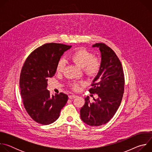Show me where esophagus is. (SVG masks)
<instances>
[{
  "label": "esophagus",
  "mask_w": 152,
  "mask_h": 152,
  "mask_svg": "<svg viewBox=\"0 0 152 152\" xmlns=\"http://www.w3.org/2000/svg\"><path fill=\"white\" fill-rule=\"evenodd\" d=\"M76 97H77V96H76V95H75V94H71V95H70V96H69V98H70V99H75V98H76Z\"/></svg>",
  "instance_id": "1"
}]
</instances>
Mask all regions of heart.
Returning <instances> with one entry per match:
<instances>
[{"label": "heart", "mask_w": 152, "mask_h": 152, "mask_svg": "<svg viewBox=\"0 0 152 152\" xmlns=\"http://www.w3.org/2000/svg\"><path fill=\"white\" fill-rule=\"evenodd\" d=\"M70 59L72 61L82 68L84 73L90 77L96 76L100 71L102 68V60L100 58L95 57L94 55L85 49H78L76 50L71 55ZM66 60L61 58L57 62L56 72L62 73L66 67ZM80 84L82 82H80ZM72 88L75 90H77L79 88V83L72 84Z\"/></svg>", "instance_id": "1"}]
</instances>
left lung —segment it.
Here are the masks:
<instances>
[{
	"label": "left lung",
	"instance_id": "8db88e82",
	"mask_svg": "<svg viewBox=\"0 0 152 152\" xmlns=\"http://www.w3.org/2000/svg\"><path fill=\"white\" fill-rule=\"evenodd\" d=\"M101 52L102 68L89 90L97 94L91 103L88 97L80 110V118L86 124L99 126L106 124L115 115L120 105L124 88V76L121 63L114 50L104 43H96Z\"/></svg>",
	"mask_w": 152,
	"mask_h": 152
}]
</instances>
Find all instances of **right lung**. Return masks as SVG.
<instances>
[{
	"label": "right lung",
	"instance_id": "right-lung-1",
	"mask_svg": "<svg viewBox=\"0 0 152 152\" xmlns=\"http://www.w3.org/2000/svg\"><path fill=\"white\" fill-rule=\"evenodd\" d=\"M72 46L46 43L34 50L26 59L20 76L21 96L26 111L38 123L48 125L59 117L68 96L60 93L51 96L48 78L56 73L58 61Z\"/></svg>",
	"mask_w": 152,
	"mask_h": 152
}]
</instances>
